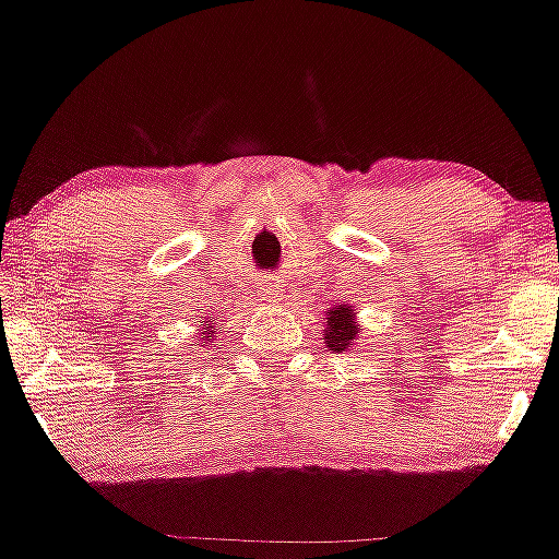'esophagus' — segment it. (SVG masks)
<instances>
[{"label": "esophagus", "instance_id": "34e87169", "mask_svg": "<svg viewBox=\"0 0 559 559\" xmlns=\"http://www.w3.org/2000/svg\"><path fill=\"white\" fill-rule=\"evenodd\" d=\"M260 297L265 301H275V288L273 286H262L260 288Z\"/></svg>", "mask_w": 559, "mask_h": 559}]
</instances>
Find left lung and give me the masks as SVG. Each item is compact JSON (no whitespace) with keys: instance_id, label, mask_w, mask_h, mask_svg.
<instances>
[{"instance_id":"8db88e82","label":"left lung","mask_w":559,"mask_h":559,"mask_svg":"<svg viewBox=\"0 0 559 559\" xmlns=\"http://www.w3.org/2000/svg\"><path fill=\"white\" fill-rule=\"evenodd\" d=\"M329 331H325V338H329V346L333 352H342L355 342V336H360V329L355 325V310L346 305L333 307L329 312Z\"/></svg>"}]
</instances>
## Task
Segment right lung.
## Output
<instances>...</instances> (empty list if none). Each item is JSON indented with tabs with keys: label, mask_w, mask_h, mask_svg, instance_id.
Returning a JSON list of instances; mask_svg holds the SVG:
<instances>
[{
	"label": "right lung",
	"mask_w": 559,
	"mask_h": 559,
	"mask_svg": "<svg viewBox=\"0 0 559 559\" xmlns=\"http://www.w3.org/2000/svg\"><path fill=\"white\" fill-rule=\"evenodd\" d=\"M207 329H213V325H210V323H207ZM207 342H210V336H207Z\"/></svg>",
	"instance_id": "add662e5"
}]
</instances>
